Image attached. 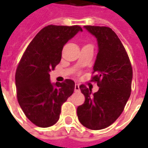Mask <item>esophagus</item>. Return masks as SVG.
Listing matches in <instances>:
<instances>
[{"label":"esophagus","mask_w":148,"mask_h":148,"mask_svg":"<svg viewBox=\"0 0 148 148\" xmlns=\"http://www.w3.org/2000/svg\"><path fill=\"white\" fill-rule=\"evenodd\" d=\"M74 90H75V92H79V91H80V87H79V84L75 83V86H74Z\"/></svg>","instance_id":"34e87169"}]
</instances>
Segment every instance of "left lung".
I'll list each match as a JSON object with an SVG mask.
<instances>
[{
  "instance_id": "left-lung-1",
  "label": "left lung",
  "mask_w": 148,
  "mask_h": 148,
  "mask_svg": "<svg viewBox=\"0 0 148 148\" xmlns=\"http://www.w3.org/2000/svg\"><path fill=\"white\" fill-rule=\"evenodd\" d=\"M96 37L98 53L93 66L97 92L84 85L80 86L85 96L83 105L78 106L77 114L83 126L92 130L109 127L124 110L131 95L132 68L124 47L110 27L84 26Z\"/></svg>"
}]
</instances>
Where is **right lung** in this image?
Segmentation results:
<instances>
[{
    "label": "right lung",
    "instance_id": "right-lung-1",
    "mask_svg": "<svg viewBox=\"0 0 148 148\" xmlns=\"http://www.w3.org/2000/svg\"><path fill=\"white\" fill-rule=\"evenodd\" d=\"M80 26L48 25L27 46L16 72L19 105L27 119L40 127L58 121L61 106L72 95L74 81L51 83L50 71L60 62L63 46L78 32Z\"/></svg>",
    "mask_w": 148,
    "mask_h": 148
}]
</instances>
